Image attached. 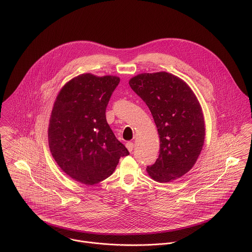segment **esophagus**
I'll return each mask as SVG.
<instances>
[{"instance_id": "1", "label": "esophagus", "mask_w": 252, "mask_h": 252, "mask_svg": "<svg viewBox=\"0 0 252 252\" xmlns=\"http://www.w3.org/2000/svg\"><path fill=\"white\" fill-rule=\"evenodd\" d=\"M126 148H127V150H128L129 152H131V151H132V149H133V143H132V142H130V141L126 142Z\"/></svg>"}]
</instances>
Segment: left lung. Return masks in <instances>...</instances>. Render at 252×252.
<instances>
[{
    "instance_id": "left-lung-1",
    "label": "left lung",
    "mask_w": 252,
    "mask_h": 252,
    "mask_svg": "<svg viewBox=\"0 0 252 252\" xmlns=\"http://www.w3.org/2000/svg\"><path fill=\"white\" fill-rule=\"evenodd\" d=\"M128 83L149 108L159 134V156L147 174L159 183L182 177L195 165L206 135L195 93L184 80L165 71L141 73Z\"/></svg>"
}]
</instances>
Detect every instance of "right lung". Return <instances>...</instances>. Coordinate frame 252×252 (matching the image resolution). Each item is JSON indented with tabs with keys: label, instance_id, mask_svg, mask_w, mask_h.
Here are the masks:
<instances>
[{
	"label": "right lung",
	"instance_id": "1",
	"mask_svg": "<svg viewBox=\"0 0 252 252\" xmlns=\"http://www.w3.org/2000/svg\"><path fill=\"white\" fill-rule=\"evenodd\" d=\"M120 77L80 74L60 89L48 126L50 152L61 170L93 186L113 174L129 154L106 120V108Z\"/></svg>",
	"mask_w": 252,
	"mask_h": 252
}]
</instances>
